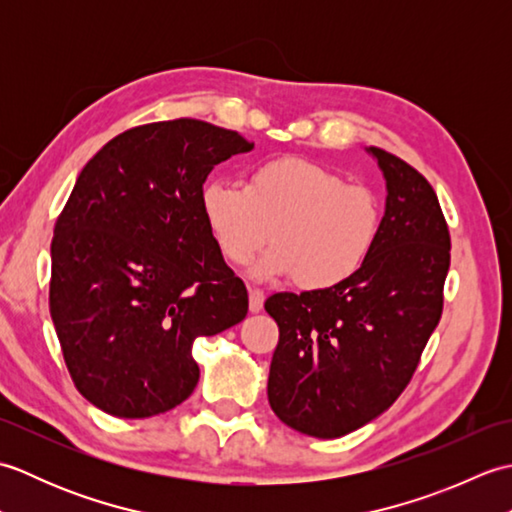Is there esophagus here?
Here are the masks:
<instances>
[{
  "instance_id": "obj_1",
  "label": "esophagus",
  "mask_w": 512,
  "mask_h": 512,
  "mask_svg": "<svg viewBox=\"0 0 512 512\" xmlns=\"http://www.w3.org/2000/svg\"><path fill=\"white\" fill-rule=\"evenodd\" d=\"M264 299H266L264 290H259V288H250V290H248V308H250V312H262V308H264Z\"/></svg>"
}]
</instances>
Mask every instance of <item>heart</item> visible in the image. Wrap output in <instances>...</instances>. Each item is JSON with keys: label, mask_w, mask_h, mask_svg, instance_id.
<instances>
[{"label": "heart", "mask_w": 512, "mask_h": 512, "mask_svg": "<svg viewBox=\"0 0 512 512\" xmlns=\"http://www.w3.org/2000/svg\"><path fill=\"white\" fill-rule=\"evenodd\" d=\"M200 211L222 257L255 266L259 279H295L301 290L325 292L354 279L372 257L383 204L365 184L295 156L264 160L246 182L211 180L200 189Z\"/></svg>", "instance_id": "obj_1"}]
</instances>
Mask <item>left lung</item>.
Here are the masks:
<instances>
[{
  "mask_svg": "<svg viewBox=\"0 0 512 512\" xmlns=\"http://www.w3.org/2000/svg\"><path fill=\"white\" fill-rule=\"evenodd\" d=\"M387 180L380 235L365 268L325 292H277L279 325L268 400L281 422L312 438H341L405 391L444 306L451 235L420 171L369 147Z\"/></svg>",
  "mask_w": 512,
  "mask_h": 512,
  "instance_id": "obj_1",
  "label": "left lung"
}]
</instances>
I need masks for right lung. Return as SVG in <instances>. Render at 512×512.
I'll return each mask as SVG.
<instances>
[{
    "instance_id": "1",
    "label": "right lung",
    "mask_w": 512,
    "mask_h": 512,
    "mask_svg": "<svg viewBox=\"0 0 512 512\" xmlns=\"http://www.w3.org/2000/svg\"><path fill=\"white\" fill-rule=\"evenodd\" d=\"M253 145L173 118L114 136L76 178L54 224L50 314L76 389L105 413L180 405L200 378L193 341L246 317V286L204 224L200 189Z\"/></svg>"
}]
</instances>
